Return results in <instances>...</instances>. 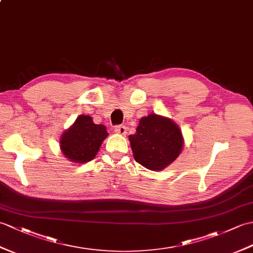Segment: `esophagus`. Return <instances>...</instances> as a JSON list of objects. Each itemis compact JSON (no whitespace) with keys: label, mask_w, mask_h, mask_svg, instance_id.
<instances>
[{"label":"esophagus","mask_w":253,"mask_h":253,"mask_svg":"<svg viewBox=\"0 0 253 253\" xmlns=\"http://www.w3.org/2000/svg\"><path fill=\"white\" fill-rule=\"evenodd\" d=\"M114 130L116 133L120 134H126L127 133V127L124 125H116L114 127Z\"/></svg>","instance_id":"34e87169"}]
</instances>
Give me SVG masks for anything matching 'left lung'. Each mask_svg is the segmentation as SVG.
I'll use <instances>...</instances> for the list:
<instances>
[{
    "mask_svg": "<svg viewBox=\"0 0 253 253\" xmlns=\"http://www.w3.org/2000/svg\"><path fill=\"white\" fill-rule=\"evenodd\" d=\"M134 161L150 170L158 171L179 156L183 139L174 123L156 114L140 120L136 133L129 136Z\"/></svg>",
    "mask_w": 253,
    "mask_h": 253,
    "instance_id": "obj_1",
    "label": "left lung"
}]
</instances>
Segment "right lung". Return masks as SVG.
Instances as JSON below:
<instances>
[{
    "mask_svg": "<svg viewBox=\"0 0 253 253\" xmlns=\"http://www.w3.org/2000/svg\"><path fill=\"white\" fill-rule=\"evenodd\" d=\"M107 137L108 131L104 125H96L90 116L80 115L74 124L63 132L60 148L70 161L83 164L96 156Z\"/></svg>",
    "mask_w": 253,
    "mask_h": 253,
    "instance_id": "obj_1",
    "label": "right lung"
}]
</instances>
